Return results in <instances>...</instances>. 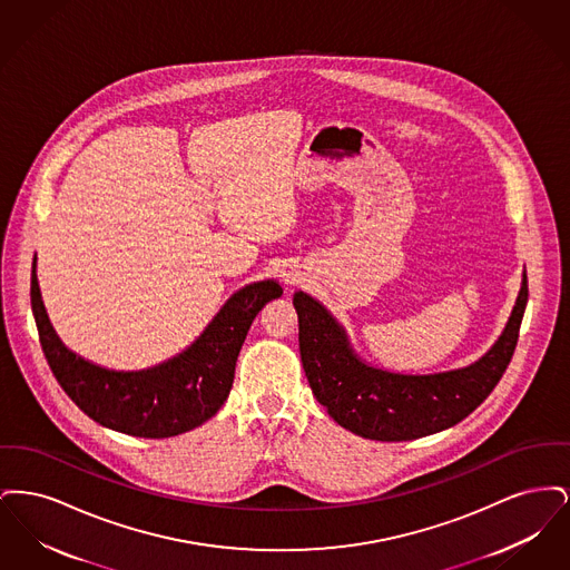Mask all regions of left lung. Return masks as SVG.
<instances>
[{
	"label": "left lung",
	"instance_id": "left-lung-1",
	"mask_svg": "<svg viewBox=\"0 0 570 570\" xmlns=\"http://www.w3.org/2000/svg\"><path fill=\"white\" fill-rule=\"evenodd\" d=\"M525 303L528 277L523 275L511 321L481 361L455 372L404 376L361 363L344 331L318 301L303 293L293 298L301 361L316 400L342 428L380 442L442 432L481 406L513 358Z\"/></svg>",
	"mask_w": 570,
	"mask_h": 570
}]
</instances>
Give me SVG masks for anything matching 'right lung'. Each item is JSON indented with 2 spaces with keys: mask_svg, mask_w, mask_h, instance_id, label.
<instances>
[{
  "mask_svg": "<svg viewBox=\"0 0 570 570\" xmlns=\"http://www.w3.org/2000/svg\"><path fill=\"white\" fill-rule=\"evenodd\" d=\"M29 295L42 353L68 397L115 432L170 438L198 428L226 402L249 325L272 298L282 295V286L272 279L245 286L228 298L186 353L154 370L126 374L96 367L59 342L33 272Z\"/></svg>",
  "mask_w": 570,
  "mask_h": 570,
  "instance_id": "add662e5",
  "label": "right lung"
}]
</instances>
